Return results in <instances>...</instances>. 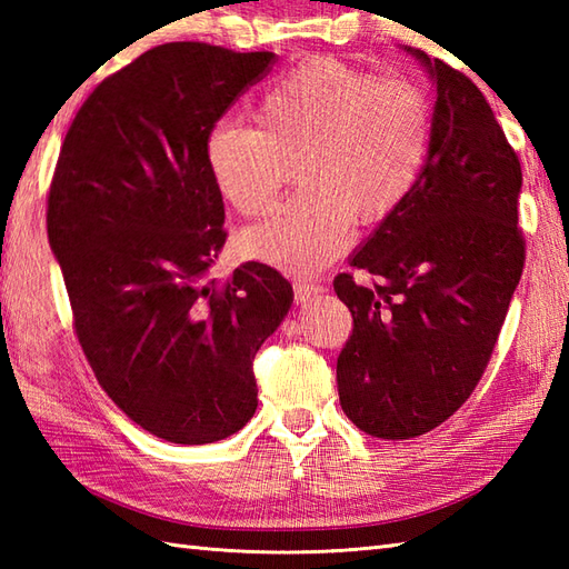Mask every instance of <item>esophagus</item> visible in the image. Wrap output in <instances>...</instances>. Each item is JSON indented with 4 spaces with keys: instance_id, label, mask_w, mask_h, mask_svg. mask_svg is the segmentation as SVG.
Returning a JSON list of instances; mask_svg holds the SVG:
<instances>
[{
    "instance_id": "34e87169",
    "label": "esophagus",
    "mask_w": 569,
    "mask_h": 569,
    "mask_svg": "<svg viewBox=\"0 0 569 569\" xmlns=\"http://www.w3.org/2000/svg\"><path fill=\"white\" fill-rule=\"evenodd\" d=\"M293 293H296V303H298V306H306V303H310L312 298H318V296L322 293V286L298 281V283L293 286Z\"/></svg>"
}]
</instances>
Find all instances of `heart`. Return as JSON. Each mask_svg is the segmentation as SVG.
Masks as SVG:
<instances>
[{
  "label": "heart",
  "mask_w": 569,
  "mask_h": 569,
  "mask_svg": "<svg viewBox=\"0 0 569 569\" xmlns=\"http://www.w3.org/2000/svg\"><path fill=\"white\" fill-rule=\"evenodd\" d=\"M257 127L222 122L204 139L220 196L261 214L298 163L300 196L239 237L251 259L316 271L418 186L432 139V107L416 82L379 80L335 58H310L263 92Z\"/></svg>",
  "instance_id": "1"
}]
</instances>
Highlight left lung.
<instances>
[{
    "instance_id": "obj_1",
    "label": "left lung",
    "mask_w": 569,
    "mask_h": 569,
    "mask_svg": "<svg viewBox=\"0 0 569 569\" xmlns=\"http://www.w3.org/2000/svg\"><path fill=\"white\" fill-rule=\"evenodd\" d=\"M435 84L432 139L418 186L335 278L355 318L337 357L345 416L371 438L438 428L485 373L523 273V173L479 88L418 48Z\"/></svg>"
}]
</instances>
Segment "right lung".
<instances>
[{
    "instance_id": "right-lung-1",
    "label": "right lung",
    "mask_w": 569,
    "mask_h": 569,
    "mask_svg": "<svg viewBox=\"0 0 569 569\" xmlns=\"http://www.w3.org/2000/svg\"><path fill=\"white\" fill-rule=\"evenodd\" d=\"M176 41L100 82L72 119L48 192V244L107 396L176 445L224 440L257 410L251 361L293 288L241 263L222 286L224 202L204 139L273 63Z\"/></svg>"
}]
</instances>
